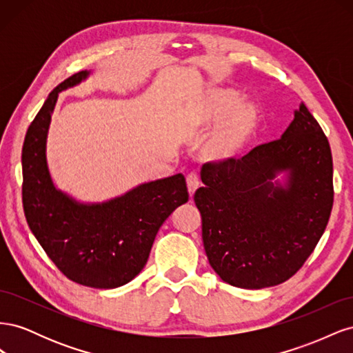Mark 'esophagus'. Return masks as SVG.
I'll return each mask as SVG.
<instances>
[{
	"label": "esophagus",
	"instance_id": "esophagus-1",
	"mask_svg": "<svg viewBox=\"0 0 353 353\" xmlns=\"http://www.w3.org/2000/svg\"><path fill=\"white\" fill-rule=\"evenodd\" d=\"M199 178H197V175H188L187 176V187H188V194H190V197L193 199V196H194V193H196V190L199 188Z\"/></svg>",
	"mask_w": 353,
	"mask_h": 353
}]
</instances>
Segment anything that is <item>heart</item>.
Wrapping results in <instances>:
<instances>
[{
  "instance_id": "1",
  "label": "heart",
  "mask_w": 353,
  "mask_h": 353,
  "mask_svg": "<svg viewBox=\"0 0 353 353\" xmlns=\"http://www.w3.org/2000/svg\"><path fill=\"white\" fill-rule=\"evenodd\" d=\"M241 101L240 92L230 88H210L200 112V130L217 125L203 148L213 163H232L258 135L261 113L253 103Z\"/></svg>"
}]
</instances>
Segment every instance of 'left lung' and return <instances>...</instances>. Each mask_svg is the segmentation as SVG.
<instances>
[{"label": "left lung", "instance_id": "obj_1", "mask_svg": "<svg viewBox=\"0 0 353 353\" xmlns=\"http://www.w3.org/2000/svg\"><path fill=\"white\" fill-rule=\"evenodd\" d=\"M203 169L205 187L194 201L206 256L222 281L258 290L301 270L325 231L334 197L330 144L306 105L294 110L280 140Z\"/></svg>", "mask_w": 353, "mask_h": 353}]
</instances>
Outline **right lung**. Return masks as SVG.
Segmentation results:
<instances>
[{
  "instance_id": "right-lung-1",
  "label": "right lung",
  "mask_w": 353,
  "mask_h": 353,
  "mask_svg": "<svg viewBox=\"0 0 353 353\" xmlns=\"http://www.w3.org/2000/svg\"><path fill=\"white\" fill-rule=\"evenodd\" d=\"M90 74L82 70L57 85L28 128L22 150L23 209L32 234L69 280L116 288L141 272L159 228L187 203L188 191L183 174L140 184L101 203L79 201L56 187L47 162L51 116L59 92Z\"/></svg>"
}]
</instances>
